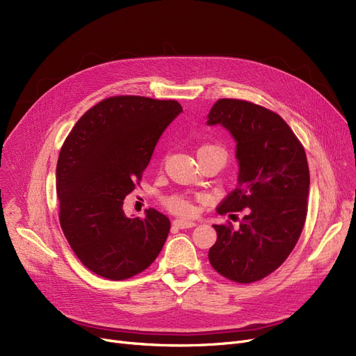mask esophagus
Here are the masks:
<instances>
[{"label": "esophagus", "mask_w": 356, "mask_h": 356, "mask_svg": "<svg viewBox=\"0 0 356 356\" xmlns=\"http://www.w3.org/2000/svg\"><path fill=\"white\" fill-rule=\"evenodd\" d=\"M174 225L177 229H191V227H195L196 222L191 220H175Z\"/></svg>", "instance_id": "obj_1"}]
</instances>
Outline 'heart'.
<instances>
[{
  "instance_id": "heart-1",
  "label": "heart",
  "mask_w": 356,
  "mask_h": 356,
  "mask_svg": "<svg viewBox=\"0 0 356 356\" xmlns=\"http://www.w3.org/2000/svg\"><path fill=\"white\" fill-rule=\"evenodd\" d=\"M204 149H217V152H221L224 153V149L220 148L218 145H203L199 148V153L200 152H204ZM168 208L172 209L174 212L179 213V215H191L193 211H195V208H193V204L188 199L182 197V196H175V197H170L168 202Z\"/></svg>"
}]
</instances>
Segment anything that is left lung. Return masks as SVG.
Wrapping results in <instances>:
<instances>
[{
	"instance_id": "8db88e82",
	"label": "left lung",
	"mask_w": 356,
	"mask_h": 356,
	"mask_svg": "<svg viewBox=\"0 0 356 356\" xmlns=\"http://www.w3.org/2000/svg\"><path fill=\"white\" fill-rule=\"evenodd\" d=\"M207 124L232 134L239 163L238 186L217 212H245L239 229L213 224L209 263L230 281H260L286 260L303 230L310 184L305 148L281 115L248 101H217Z\"/></svg>"
}]
</instances>
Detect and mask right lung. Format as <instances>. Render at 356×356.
<instances>
[{"mask_svg":"<svg viewBox=\"0 0 356 356\" xmlns=\"http://www.w3.org/2000/svg\"><path fill=\"white\" fill-rule=\"evenodd\" d=\"M181 111L177 101L113 96L86 111L63 143L56 166L60 227L93 273L111 281L132 277L163 248L166 215L149 208L145 218H129L123 200Z\"/></svg>","mask_w":356,"mask_h":356,"instance_id":"add662e5","label":"right lung"}]
</instances>
